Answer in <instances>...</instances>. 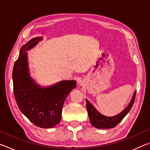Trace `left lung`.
Segmentation results:
<instances>
[{
    "mask_svg": "<svg viewBox=\"0 0 150 150\" xmlns=\"http://www.w3.org/2000/svg\"><path fill=\"white\" fill-rule=\"evenodd\" d=\"M135 96L136 91L134 93L132 98L131 101L128 106L118 115L114 116H106L102 115L96 110L95 106L89 101L86 99V106H87V110L91 124L94 127L99 129L112 128L115 127L118 123L120 122L125 117L126 115L130 110L131 108L134 105Z\"/></svg>",
    "mask_w": 150,
    "mask_h": 150,
    "instance_id": "1",
    "label": "left lung"
}]
</instances>
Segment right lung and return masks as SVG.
<instances>
[{
  "instance_id": "add662e5",
  "label": "right lung",
  "mask_w": 150,
  "mask_h": 150,
  "mask_svg": "<svg viewBox=\"0 0 150 150\" xmlns=\"http://www.w3.org/2000/svg\"><path fill=\"white\" fill-rule=\"evenodd\" d=\"M42 40L34 38L22 47L12 71L14 94L22 114L34 125L51 128L60 122L65 100L71 91L76 88L74 80L59 81L55 85L40 87L30 77L26 51Z\"/></svg>"
}]
</instances>
